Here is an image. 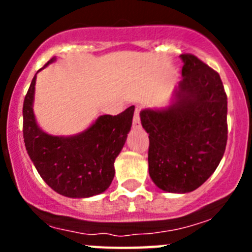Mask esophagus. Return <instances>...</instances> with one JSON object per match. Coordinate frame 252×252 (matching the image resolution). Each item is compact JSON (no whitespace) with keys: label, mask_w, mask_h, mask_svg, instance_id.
<instances>
[{"label":"esophagus","mask_w":252,"mask_h":252,"mask_svg":"<svg viewBox=\"0 0 252 252\" xmlns=\"http://www.w3.org/2000/svg\"><path fill=\"white\" fill-rule=\"evenodd\" d=\"M132 125H133V127H139V126H140V108H139V107H136V110H135V115H133Z\"/></svg>","instance_id":"esophagus-1"}]
</instances>
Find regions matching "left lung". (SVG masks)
I'll use <instances>...</instances> for the list:
<instances>
[{"instance_id":"8db88e82","label":"left lung","mask_w":252,"mask_h":252,"mask_svg":"<svg viewBox=\"0 0 252 252\" xmlns=\"http://www.w3.org/2000/svg\"><path fill=\"white\" fill-rule=\"evenodd\" d=\"M182 77L165 108L140 112L149 133V174L164 192L189 193L208 179L227 144V95L217 72L180 55Z\"/></svg>"}]
</instances>
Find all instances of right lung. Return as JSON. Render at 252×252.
<instances>
[{
  "mask_svg": "<svg viewBox=\"0 0 252 252\" xmlns=\"http://www.w3.org/2000/svg\"><path fill=\"white\" fill-rule=\"evenodd\" d=\"M54 60H49L41 69ZM35 83L36 74L24 99L22 132L37 173L53 190L64 197L88 198L103 193L115 177L113 164L131 130L135 106L117 116H99L77 135L53 136L44 132L35 119Z\"/></svg>",
  "mask_w": 252,
  "mask_h": 252,
  "instance_id": "right-lung-1",
  "label": "right lung"
}]
</instances>
